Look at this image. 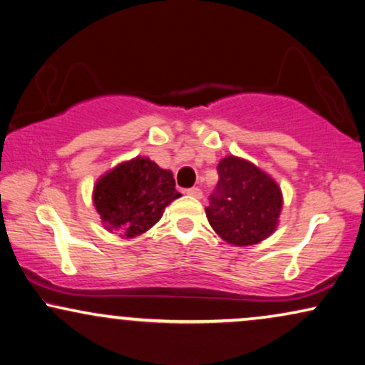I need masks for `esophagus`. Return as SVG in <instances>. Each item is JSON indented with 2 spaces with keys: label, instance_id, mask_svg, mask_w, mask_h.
<instances>
[{
  "label": "esophagus",
  "instance_id": "34e87169",
  "mask_svg": "<svg viewBox=\"0 0 365 365\" xmlns=\"http://www.w3.org/2000/svg\"><path fill=\"white\" fill-rule=\"evenodd\" d=\"M187 195L195 197V198H202V190L198 187H192V188H188V190H187Z\"/></svg>",
  "mask_w": 365,
  "mask_h": 365
}]
</instances>
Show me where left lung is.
<instances>
[{"label":"left lung","mask_w":365,"mask_h":365,"mask_svg":"<svg viewBox=\"0 0 365 365\" xmlns=\"http://www.w3.org/2000/svg\"><path fill=\"white\" fill-rule=\"evenodd\" d=\"M217 172L218 183L205 208L213 230L239 247L270 237L282 208L279 185L255 165L237 157L223 158Z\"/></svg>","instance_id":"left-lung-1"}]
</instances>
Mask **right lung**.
<instances>
[{"label":"right lung","mask_w":365,"mask_h":365,"mask_svg":"<svg viewBox=\"0 0 365 365\" xmlns=\"http://www.w3.org/2000/svg\"><path fill=\"white\" fill-rule=\"evenodd\" d=\"M182 193L175 190L173 173L148 158L120 163L96 182L93 202L108 230L126 239L147 232L162 218L165 207Z\"/></svg>","instance_id":"right-lung-1"}]
</instances>
